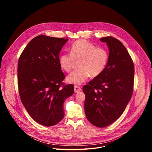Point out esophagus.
<instances>
[{"instance_id":"1","label":"esophagus","mask_w":152,"mask_h":152,"mask_svg":"<svg viewBox=\"0 0 152 152\" xmlns=\"http://www.w3.org/2000/svg\"><path fill=\"white\" fill-rule=\"evenodd\" d=\"M74 90H75V93H79V92H80L82 90V89H81V88L80 87V86H77V85L75 86Z\"/></svg>"}]
</instances>
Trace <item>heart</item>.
<instances>
[{
  "label": "heart",
  "instance_id": "b5f03b06",
  "mask_svg": "<svg viewBox=\"0 0 152 152\" xmlns=\"http://www.w3.org/2000/svg\"><path fill=\"white\" fill-rule=\"evenodd\" d=\"M109 58L108 53L103 48H96L91 42L85 39L75 41L71 46L70 53H64L59 57L61 67L66 72H70L75 61L79 62V69L67 76V82L80 85L91 76H99L104 70Z\"/></svg>",
  "mask_w": 152,
  "mask_h": 152
}]
</instances>
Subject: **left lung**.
Returning a JSON list of instances; mask_svg holds the SVG:
<instances>
[{"label": "left lung", "mask_w": 152, "mask_h": 152, "mask_svg": "<svg viewBox=\"0 0 152 152\" xmlns=\"http://www.w3.org/2000/svg\"><path fill=\"white\" fill-rule=\"evenodd\" d=\"M109 49L104 71L83 87L85 94V113L94 126L104 127L116 121L131 99L134 81V65L126 48L118 39L106 37L100 39Z\"/></svg>", "instance_id": "obj_1"}]
</instances>
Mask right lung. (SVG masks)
Here are the masks:
<instances>
[{"label":"right lung","instance_id":"right-lung-1","mask_svg":"<svg viewBox=\"0 0 152 152\" xmlns=\"http://www.w3.org/2000/svg\"><path fill=\"white\" fill-rule=\"evenodd\" d=\"M67 41L39 35L28 43L18 59L21 101L32 119L45 126L62 120L64 102L74 93L73 85L62 83L65 75L59 64L60 51Z\"/></svg>","mask_w":152,"mask_h":152}]
</instances>
